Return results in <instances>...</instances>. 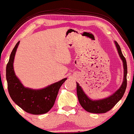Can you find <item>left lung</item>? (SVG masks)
Wrapping results in <instances>:
<instances>
[{"label":"left lung","mask_w":134,"mask_h":134,"mask_svg":"<svg viewBox=\"0 0 134 134\" xmlns=\"http://www.w3.org/2000/svg\"><path fill=\"white\" fill-rule=\"evenodd\" d=\"M115 44L116 46L119 55L123 61V67H124V77H123V83L120 88L115 93L104 99L92 100L86 96V95L84 93L83 90L79 86V84L76 83L77 84L76 85L77 86V95L79 102L80 103L81 105L83 107V108L89 113L98 114V113H105L110 111L120 101V100H121L126 90L127 85V61H126L124 56L122 54L121 48L117 42H115Z\"/></svg>","instance_id":"1"}]
</instances>
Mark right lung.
<instances>
[{"instance_id": "1", "label": "right lung", "mask_w": 134, "mask_h": 134, "mask_svg": "<svg viewBox=\"0 0 134 134\" xmlns=\"http://www.w3.org/2000/svg\"><path fill=\"white\" fill-rule=\"evenodd\" d=\"M20 41L13 48L6 66L7 89L10 97L22 109L32 114L48 113L53 106L60 86L67 78L41 90H32L23 86L16 76L13 69L14 56Z\"/></svg>"}]
</instances>
